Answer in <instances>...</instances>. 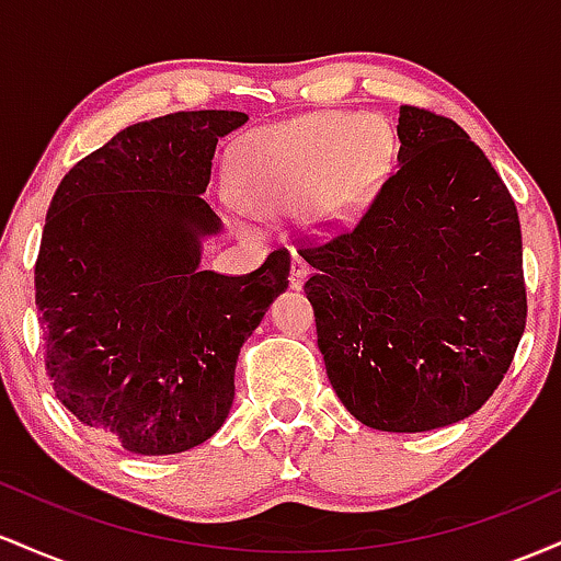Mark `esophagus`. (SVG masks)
<instances>
[{
	"label": "esophagus",
	"mask_w": 561,
	"mask_h": 561,
	"mask_svg": "<svg viewBox=\"0 0 561 561\" xmlns=\"http://www.w3.org/2000/svg\"><path fill=\"white\" fill-rule=\"evenodd\" d=\"M308 276V263L300 259V255H293V268H289V287L300 289L302 282Z\"/></svg>",
	"instance_id": "esophagus-1"
}]
</instances>
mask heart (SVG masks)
<instances>
[{"label":"heart","mask_w":561,"mask_h":561,"mask_svg":"<svg viewBox=\"0 0 561 561\" xmlns=\"http://www.w3.org/2000/svg\"><path fill=\"white\" fill-rule=\"evenodd\" d=\"M392 156V131L375 115H319L255 134L237 158L234 184L253 208H300L311 227H332L375 199Z\"/></svg>","instance_id":"b5f03b06"}]
</instances>
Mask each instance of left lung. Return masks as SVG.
I'll return each instance as SVG.
<instances>
[{
    "instance_id": "8db88e82",
    "label": "left lung",
    "mask_w": 561,
    "mask_h": 561,
    "mask_svg": "<svg viewBox=\"0 0 561 561\" xmlns=\"http://www.w3.org/2000/svg\"><path fill=\"white\" fill-rule=\"evenodd\" d=\"M396 171L351 227L300 250L327 377L382 433L467 420L525 332L523 231L485 152L401 105Z\"/></svg>"
}]
</instances>
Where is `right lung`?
Here are the masks:
<instances>
[{
    "mask_svg": "<svg viewBox=\"0 0 561 561\" xmlns=\"http://www.w3.org/2000/svg\"><path fill=\"white\" fill-rule=\"evenodd\" d=\"M237 111L126 126L57 186L36 259L55 396L92 433L141 456L182 454L227 422L244 340L287 289L289 253L242 276L203 272L221 234L205 203Z\"/></svg>",
    "mask_w": 561,
    "mask_h": 561,
    "instance_id": "add662e5",
    "label": "right lung"
}]
</instances>
